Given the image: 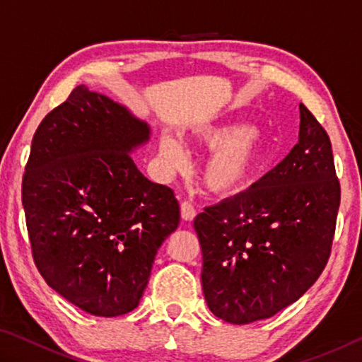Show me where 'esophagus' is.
Listing matches in <instances>:
<instances>
[{"label":"esophagus","instance_id":"obj_1","mask_svg":"<svg viewBox=\"0 0 362 362\" xmlns=\"http://www.w3.org/2000/svg\"><path fill=\"white\" fill-rule=\"evenodd\" d=\"M180 214H182V218L185 220V222H192V220L196 217L194 206L189 203V201H183V203L180 204Z\"/></svg>","mask_w":362,"mask_h":362}]
</instances>
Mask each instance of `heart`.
Segmentation results:
<instances>
[{
  "label": "heart",
  "mask_w": 362,
  "mask_h": 362,
  "mask_svg": "<svg viewBox=\"0 0 362 362\" xmlns=\"http://www.w3.org/2000/svg\"><path fill=\"white\" fill-rule=\"evenodd\" d=\"M194 144L212 151L203 169V185L214 196L231 199L240 198L254 185L268 166L267 140L260 129L241 122H216L198 126L189 132ZM158 153L163 166L177 170L185 163L180 142L163 134L158 142Z\"/></svg>",
  "instance_id": "heart-1"
}]
</instances>
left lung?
I'll use <instances>...</instances> for the list:
<instances>
[{
	"label": "left lung",
	"instance_id": "8db88e82",
	"mask_svg": "<svg viewBox=\"0 0 362 362\" xmlns=\"http://www.w3.org/2000/svg\"><path fill=\"white\" fill-rule=\"evenodd\" d=\"M339 206L332 145L300 103L298 144L289 155L250 192L194 218L212 313L249 324L297 302L329 260Z\"/></svg>",
	"mask_w": 362,
	"mask_h": 362
}]
</instances>
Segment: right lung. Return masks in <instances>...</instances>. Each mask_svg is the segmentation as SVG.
I'll use <instances>...</instances> for the list:
<instances>
[{
  "label": "right lung",
  "instance_id": "obj_1",
  "mask_svg": "<svg viewBox=\"0 0 362 362\" xmlns=\"http://www.w3.org/2000/svg\"><path fill=\"white\" fill-rule=\"evenodd\" d=\"M150 127L84 84L36 129L22 204L49 287L94 316L132 311L158 249L180 222L174 192L132 161Z\"/></svg>",
  "mask_w": 362,
  "mask_h": 362
}]
</instances>
